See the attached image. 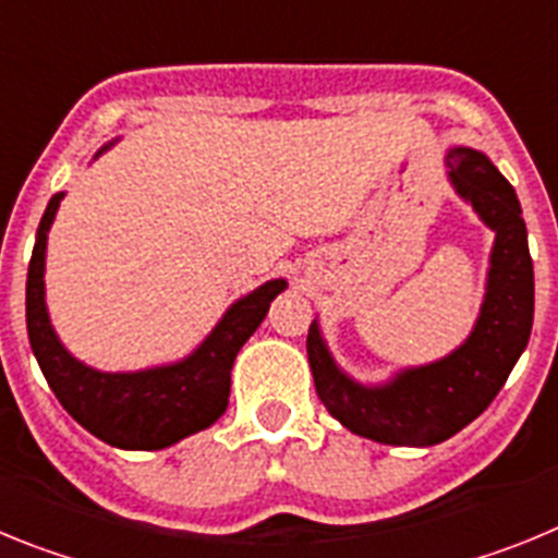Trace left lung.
<instances>
[{
    "label": "left lung",
    "instance_id": "1",
    "mask_svg": "<svg viewBox=\"0 0 558 558\" xmlns=\"http://www.w3.org/2000/svg\"><path fill=\"white\" fill-rule=\"evenodd\" d=\"M445 167L458 198L495 231L481 313L461 347L383 383H360L340 368L318 318L310 324L307 360L324 408L379 445L433 447L456 436L492 405L531 338L534 263L514 186L475 147H450Z\"/></svg>",
    "mask_w": 558,
    "mask_h": 558
}]
</instances>
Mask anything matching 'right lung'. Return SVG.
Segmentation results:
<instances>
[{
	"instance_id": "add662e5",
	"label": "right lung",
	"mask_w": 558,
	"mask_h": 558,
	"mask_svg": "<svg viewBox=\"0 0 558 558\" xmlns=\"http://www.w3.org/2000/svg\"><path fill=\"white\" fill-rule=\"evenodd\" d=\"M120 136L100 147L111 150ZM66 192L52 195L36 231L27 268V335L49 388L92 436L120 450H165L211 427L226 413L231 366L245 340L265 322L288 279H270L226 307L211 332L186 357L136 372H100L63 347L47 310V236Z\"/></svg>"
}]
</instances>
